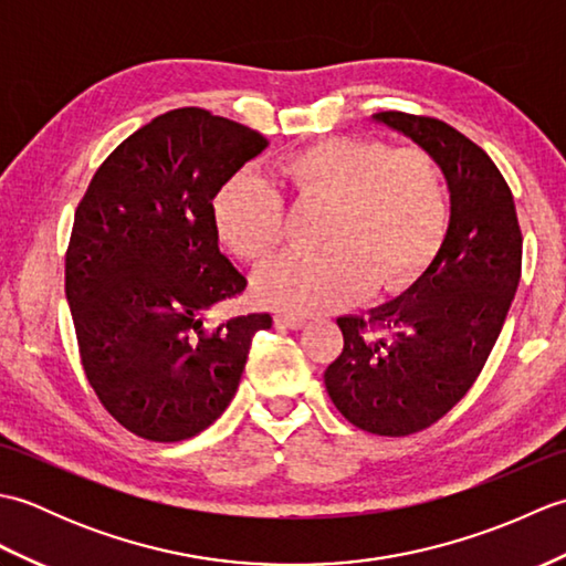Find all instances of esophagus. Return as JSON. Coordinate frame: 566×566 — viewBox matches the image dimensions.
Segmentation results:
<instances>
[{"instance_id": "esophagus-1", "label": "esophagus", "mask_w": 566, "mask_h": 566, "mask_svg": "<svg viewBox=\"0 0 566 566\" xmlns=\"http://www.w3.org/2000/svg\"><path fill=\"white\" fill-rule=\"evenodd\" d=\"M276 326L302 331L308 326V321L304 316H294V314H286V311H280V314H276Z\"/></svg>"}]
</instances>
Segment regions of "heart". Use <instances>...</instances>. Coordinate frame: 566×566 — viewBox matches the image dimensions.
Masks as SVG:
<instances>
[{"mask_svg": "<svg viewBox=\"0 0 566 566\" xmlns=\"http://www.w3.org/2000/svg\"><path fill=\"white\" fill-rule=\"evenodd\" d=\"M276 172L302 199L331 203L326 248L284 252L258 274L260 296L280 308L323 314L371 282L394 290L426 268L448 233V187L428 153L340 136L286 155ZM213 211L221 238L245 260H264L284 235V203L260 175L233 177Z\"/></svg>", "mask_w": 566, "mask_h": 566, "instance_id": "obj_1", "label": "heart"}]
</instances>
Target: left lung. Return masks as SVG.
<instances>
[{
	"mask_svg": "<svg viewBox=\"0 0 566 566\" xmlns=\"http://www.w3.org/2000/svg\"><path fill=\"white\" fill-rule=\"evenodd\" d=\"M442 170L450 223L438 255L394 302L340 316L343 353L326 369L335 408L359 430L401 438L436 423L482 371L521 282L523 235L494 160L438 118L371 114Z\"/></svg>",
	"mask_w": 566,
	"mask_h": 566,
	"instance_id": "obj_1",
	"label": "left lung"
}]
</instances>
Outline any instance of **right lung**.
Here are the masks:
<instances>
[{"label":"right lung","instance_id":"right-lung-1","mask_svg":"<svg viewBox=\"0 0 566 566\" xmlns=\"http://www.w3.org/2000/svg\"><path fill=\"white\" fill-rule=\"evenodd\" d=\"M270 143L197 106L128 136L92 177L72 223L65 296L84 375L126 430L195 438L238 391L270 314L207 316L248 280L219 248L213 199Z\"/></svg>","mask_w":566,"mask_h":566}]
</instances>
